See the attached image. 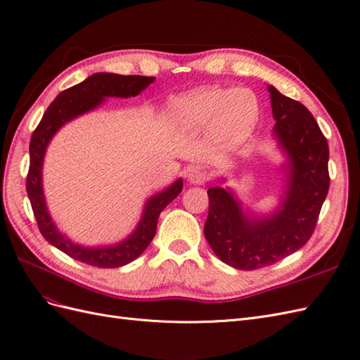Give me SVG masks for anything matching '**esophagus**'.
I'll list each match as a JSON object with an SVG mask.
<instances>
[{"mask_svg": "<svg viewBox=\"0 0 360 360\" xmlns=\"http://www.w3.org/2000/svg\"><path fill=\"white\" fill-rule=\"evenodd\" d=\"M188 179H189V181H191L192 184H204V183L209 181L210 176H209V172H207V171L193 169L192 172H189Z\"/></svg>", "mask_w": 360, "mask_h": 360, "instance_id": "1", "label": "esophagus"}]
</instances>
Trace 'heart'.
<instances>
[{"instance_id":"1","label":"heart","mask_w":360,"mask_h":360,"mask_svg":"<svg viewBox=\"0 0 360 360\" xmlns=\"http://www.w3.org/2000/svg\"><path fill=\"white\" fill-rule=\"evenodd\" d=\"M168 115L177 127L188 130L213 124V134L221 143L236 144L243 141L258 122L259 103L249 90L212 86L174 99Z\"/></svg>"}]
</instances>
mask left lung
<instances>
[{"mask_svg": "<svg viewBox=\"0 0 360 360\" xmlns=\"http://www.w3.org/2000/svg\"><path fill=\"white\" fill-rule=\"evenodd\" d=\"M276 120L275 135L290 159L287 197L266 219H249L231 191L214 186L209 193L204 236L225 264L255 270L278 263L311 238L329 192V146L308 108L269 85Z\"/></svg>", "mask_w": 360, "mask_h": 360, "instance_id": "obj_1", "label": "left lung"}]
</instances>
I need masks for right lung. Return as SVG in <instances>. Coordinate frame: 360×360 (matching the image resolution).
I'll return each mask as SVG.
<instances>
[{"label": "right lung", "instance_id": "1", "mask_svg": "<svg viewBox=\"0 0 360 360\" xmlns=\"http://www.w3.org/2000/svg\"><path fill=\"white\" fill-rule=\"evenodd\" d=\"M155 81L153 76L139 75H115V73H94L81 84L61 91L46 112L43 114L39 126L32 132L30 141V168L27 174V193L31 202L32 213L36 216L37 226L41 236L52 246L63 250L70 258L78 259L94 267L114 269L129 264L144 252L156 234V226L160 212L181 192V179L147 201L144 214L135 233L124 242L106 248H84L72 243L53 225L48 213L45 197L41 189V165L46 147L53 134L72 118L93 110L103 102L105 97H130L141 91Z\"/></svg>", "mask_w": 360, "mask_h": 360}]
</instances>
